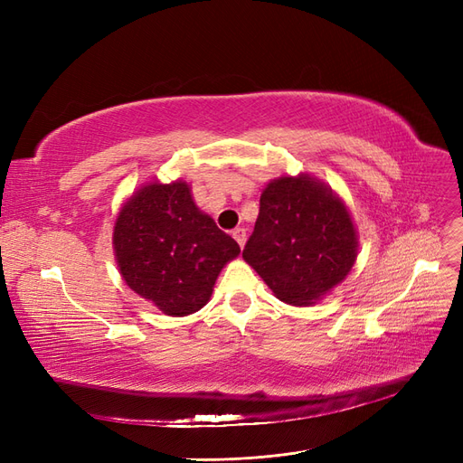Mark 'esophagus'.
Returning a JSON list of instances; mask_svg holds the SVG:
<instances>
[{
	"instance_id": "34e87169",
	"label": "esophagus",
	"mask_w": 463,
	"mask_h": 463,
	"mask_svg": "<svg viewBox=\"0 0 463 463\" xmlns=\"http://www.w3.org/2000/svg\"><path fill=\"white\" fill-rule=\"evenodd\" d=\"M233 240H235L237 243H240V247H243L245 241H247V230H245V228L233 230Z\"/></svg>"
}]
</instances>
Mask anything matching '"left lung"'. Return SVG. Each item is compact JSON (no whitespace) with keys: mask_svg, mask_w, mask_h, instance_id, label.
<instances>
[{"mask_svg":"<svg viewBox=\"0 0 463 463\" xmlns=\"http://www.w3.org/2000/svg\"><path fill=\"white\" fill-rule=\"evenodd\" d=\"M357 237L340 199L315 179L279 177L260 194L243 259L289 305H311L352 270Z\"/></svg>","mask_w":463,"mask_h":463,"instance_id":"1","label":"left lung"}]
</instances>
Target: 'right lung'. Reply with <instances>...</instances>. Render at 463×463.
I'll return each mask as SVG.
<instances>
[{"mask_svg": "<svg viewBox=\"0 0 463 463\" xmlns=\"http://www.w3.org/2000/svg\"><path fill=\"white\" fill-rule=\"evenodd\" d=\"M119 272L165 315L199 311L240 245L194 206L187 184H150L121 208L114 230Z\"/></svg>", "mask_w": 463, "mask_h": 463, "instance_id": "right-lung-1", "label": "right lung"}]
</instances>
